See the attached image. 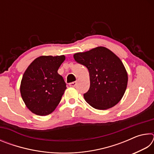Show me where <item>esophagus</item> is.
Returning a JSON list of instances; mask_svg holds the SVG:
<instances>
[{
  "mask_svg": "<svg viewBox=\"0 0 154 154\" xmlns=\"http://www.w3.org/2000/svg\"><path fill=\"white\" fill-rule=\"evenodd\" d=\"M77 85V82H71L69 83V85L71 87H75V85Z\"/></svg>",
  "mask_w": 154,
  "mask_h": 154,
  "instance_id": "esophagus-1",
  "label": "esophagus"
}]
</instances>
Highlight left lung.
Here are the masks:
<instances>
[{
  "instance_id": "left-lung-1",
  "label": "left lung",
  "mask_w": 154,
  "mask_h": 154,
  "mask_svg": "<svg viewBox=\"0 0 154 154\" xmlns=\"http://www.w3.org/2000/svg\"><path fill=\"white\" fill-rule=\"evenodd\" d=\"M73 58L89 71L90 86L83 94L85 101L99 110L116 105L123 97L128 84V73L121 60L101 46L75 54Z\"/></svg>"
}]
</instances>
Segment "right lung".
Returning a JSON list of instances; mask_svg holds the SVG:
<instances>
[{
	"label": "right lung",
	"mask_w": 154,
	"mask_h": 154,
	"mask_svg": "<svg viewBox=\"0 0 154 154\" xmlns=\"http://www.w3.org/2000/svg\"><path fill=\"white\" fill-rule=\"evenodd\" d=\"M65 56H41L32 62L23 75L20 93L26 107L37 116L51 113L66 89L58 70Z\"/></svg>",
	"instance_id": "right-lung-1"
}]
</instances>
